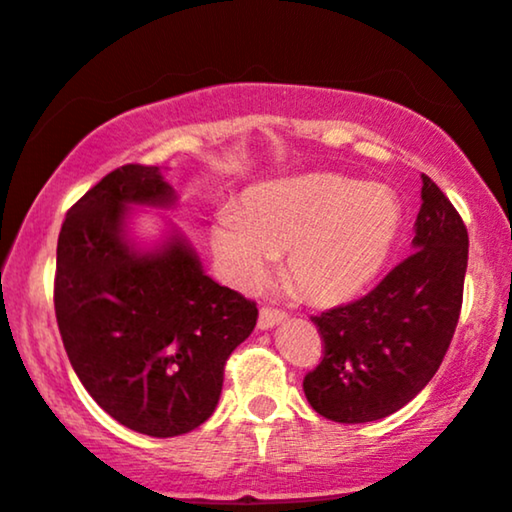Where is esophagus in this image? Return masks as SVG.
<instances>
[{
	"label": "esophagus",
	"instance_id": "34e87169",
	"mask_svg": "<svg viewBox=\"0 0 512 512\" xmlns=\"http://www.w3.org/2000/svg\"><path fill=\"white\" fill-rule=\"evenodd\" d=\"M286 317H288L286 312L279 310V307H262L257 326H260V329H274V326L281 324Z\"/></svg>",
	"mask_w": 512,
	"mask_h": 512
}]
</instances>
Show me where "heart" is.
Returning a JSON list of instances; mask_svg holds the SVG:
<instances>
[{"label": "heart", "instance_id": "b5f03b06", "mask_svg": "<svg viewBox=\"0 0 512 512\" xmlns=\"http://www.w3.org/2000/svg\"><path fill=\"white\" fill-rule=\"evenodd\" d=\"M396 195L379 183L315 174L262 186L243 209L224 207L212 248L238 286L267 279L272 257L312 303L334 305L365 291L398 236Z\"/></svg>", "mask_w": 512, "mask_h": 512}]
</instances>
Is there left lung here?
Listing matches in <instances>:
<instances>
[{"label":"left lung","instance_id":"left-lung-1","mask_svg":"<svg viewBox=\"0 0 512 512\" xmlns=\"http://www.w3.org/2000/svg\"><path fill=\"white\" fill-rule=\"evenodd\" d=\"M467 229L441 188L422 174L412 252L355 303L312 317L324 355L305 374L310 405L343 424L389 417L443 362L463 307Z\"/></svg>","mask_w":512,"mask_h":512}]
</instances>
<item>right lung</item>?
Segmentation results:
<instances>
[{"instance_id": "add662e5", "label": "right lung", "mask_w": 512, "mask_h": 512, "mask_svg": "<svg viewBox=\"0 0 512 512\" xmlns=\"http://www.w3.org/2000/svg\"><path fill=\"white\" fill-rule=\"evenodd\" d=\"M157 166L126 164L66 212L54 312L73 372L133 432L169 439L217 408L224 367L257 322L255 300L219 286L174 236L162 250L123 240L126 205H171Z\"/></svg>"}]
</instances>
